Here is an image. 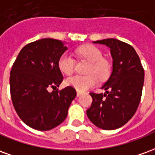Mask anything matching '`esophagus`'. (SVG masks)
<instances>
[{
  "mask_svg": "<svg viewBox=\"0 0 155 155\" xmlns=\"http://www.w3.org/2000/svg\"><path fill=\"white\" fill-rule=\"evenodd\" d=\"M81 94H82V93H81V92H79V91H77V93H76V95H77V97L81 96Z\"/></svg>",
  "mask_w": 155,
  "mask_h": 155,
  "instance_id": "1",
  "label": "esophagus"
}]
</instances>
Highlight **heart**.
<instances>
[{
	"label": "heart",
	"mask_w": 155,
	"mask_h": 155,
	"mask_svg": "<svg viewBox=\"0 0 155 155\" xmlns=\"http://www.w3.org/2000/svg\"><path fill=\"white\" fill-rule=\"evenodd\" d=\"M76 53L81 58L91 61L88 66L86 75L75 74L65 80V83L75 88L78 91H87L97 84V77L100 80H105L110 74V63L107 59L103 57L101 51L93 45H86L78 48ZM75 62L70 53L64 52L58 60V67L65 74H71L74 70Z\"/></svg>",
	"instance_id": "1"
}]
</instances>
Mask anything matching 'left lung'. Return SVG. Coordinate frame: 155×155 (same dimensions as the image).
I'll return each instance as SVG.
<instances>
[{
    "instance_id": "8db88e82",
    "label": "left lung",
    "mask_w": 155,
    "mask_h": 155,
    "mask_svg": "<svg viewBox=\"0 0 155 155\" xmlns=\"http://www.w3.org/2000/svg\"><path fill=\"white\" fill-rule=\"evenodd\" d=\"M94 43L110 48L113 71L102 86L105 93H90L93 101L86 114L99 128L115 130L125 124L136 112L142 95L144 71L130 45L113 38Z\"/></svg>"
}]
</instances>
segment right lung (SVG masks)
I'll return each instance as SVG.
<instances>
[{
	"label": "right lung",
	"mask_w": 155,
	"mask_h": 155,
	"mask_svg": "<svg viewBox=\"0 0 155 155\" xmlns=\"http://www.w3.org/2000/svg\"><path fill=\"white\" fill-rule=\"evenodd\" d=\"M66 50L59 40L41 39L22 48L12 65V104L22 121L35 130L45 131L61 124L76 96L72 86L58 90L63 81L58 60Z\"/></svg>",
	"instance_id": "add662e5"
}]
</instances>
